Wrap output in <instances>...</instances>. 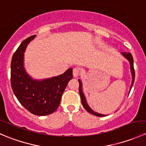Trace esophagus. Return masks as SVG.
Listing matches in <instances>:
<instances>
[{"mask_svg":"<svg viewBox=\"0 0 146 146\" xmlns=\"http://www.w3.org/2000/svg\"><path fill=\"white\" fill-rule=\"evenodd\" d=\"M73 77H75V78H77L78 76V75H79L78 68H73Z\"/></svg>","mask_w":146,"mask_h":146,"instance_id":"1","label":"esophagus"}]
</instances>
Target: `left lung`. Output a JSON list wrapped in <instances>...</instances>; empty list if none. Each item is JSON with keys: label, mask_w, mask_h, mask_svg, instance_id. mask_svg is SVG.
Masks as SVG:
<instances>
[{"label": "left lung", "mask_w": 146, "mask_h": 146, "mask_svg": "<svg viewBox=\"0 0 146 146\" xmlns=\"http://www.w3.org/2000/svg\"><path fill=\"white\" fill-rule=\"evenodd\" d=\"M122 56L127 60L129 62L130 64V68H131V76H132V82H131V88H130V90H131L132 86L133 85V82H134V79H135V70H134V68H133V56H132L131 54L130 53H126V52H122L121 53ZM78 82H79V92H80V98H81V102H82V106H83L84 108L85 109L86 111H88V112L90 113V114H93V115L97 116V117H105V114H100V113H98L95 111L94 110H92V109L90 107V106L88 105V103H87L86 101V98H85V95L83 93V91H82V81L80 80V79H78ZM130 93V92H129Z\"/></svg>", "instance_id": "1"}]
</instances>
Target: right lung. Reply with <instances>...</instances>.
<instances>
[{"label": "right lung", "mask_w": 146, "mask_h": 146, "mask_svg": "<svg viewBox=\"0 0 146 146\" xmlns=\"http://www.w3.org/2000/svg\"><path fill=\"white\" fill-rule=\"evenodd\" d=\"M33 35L25 39L14 53L11 61V87L20 104L32 114L45 116L58 109L61 96L68 82L73 78L70 68L63 74L49 78L36 80L27 73L24 53Z\"/></svg>", "instance_id": "add662e5"}]
</instances>
